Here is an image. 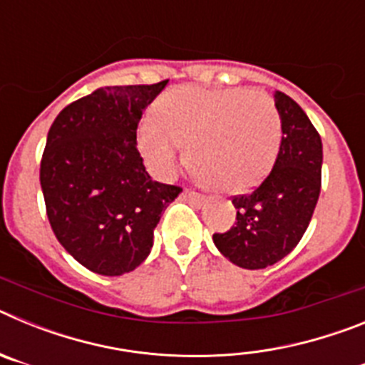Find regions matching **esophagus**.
I'll use <instances>...</instances> for the list:
<instances>
[{
    "instance_id": "obj_1",
    "label": "esophagus",
    "mask_w": 365,
    "mask_h": 365,
    "mask_svg": "<svg viewBox=\"0 0 365 365\" xmlns=\"http://www.w3.org/2000/svg\"><path fill=\"white\" fill-rule=\"evenodd\" d=\"M182 199L188 202H192V205H195V206H201L202 202L206 201L205 195H201V193H197V192H192V190H185V192H182Z\"/></svg>"
}]
</instances>
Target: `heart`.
Masks as SVG:
<instances>
[{
  "label": "heart",
  "mask_w": 365,
  "mask_h": 365,
  "mask_svg": "<svg viewBox=\"0 0 365 365\" xmlns=\"http://www.w3.org/2000/svg\"><path fill=\"white\" fill-rule=\"evenodd\" d=\"M137 131L138 150L157 175H170L188 151L206 182L227 193L256 188L272 170L282 120L269 96L248 89L173 87Z\"/></svg>",
  "instance_id": "obj_1"
}]
</instances>
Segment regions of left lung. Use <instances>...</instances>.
<instances>
[{
	"label": "left lung",
	"mask_w": 365,
	"mask_h": 365,
	"mask_svg": "<svg viewBox=\"0 0 365 365\" xmlns=\"http://www.w3.org/2000/svg\"><path fill=\"white\" fill-rule=\"evenodd\" d=\"M282 144L272 172L248 195L232 199L235 227L214 234L219 252L241 269L278 263L299 243L320 197L322 138L291 96L274 91Z\"/></svg>",
	"instance_id": "8db88e82"
}]
</instances>
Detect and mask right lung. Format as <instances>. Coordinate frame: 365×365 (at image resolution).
I'll return each mask as SVG.
<instances>
[{"mask_svg": "<svg viewBox=\"0 0 365 365\" xmlns=\"http://www.w3.org/2000/svg\"><path fill=\"white\" fill-rule=\"evenodd\" d=\"M168 80L106 86L60 111L41 157L40 182L56 240L102 276L137 269L160 215L182 190L155 182L137 150V125Z\"/></svg>", "mask_w": 365, "mask_h": 365, "instance_id": "add662e5", "label": "right lung"}]
</instances>
